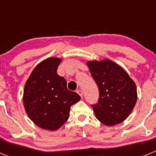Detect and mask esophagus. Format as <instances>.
I'll use <instances>...</instances> for the list:
<instances>
[{"instance_id": "1", "label": "esophagus", "mask_w": 156, "mask_h": 156, "mask_svg": "<svg viewBox=\"0 0 156 156\" xmlns=\"http://www.w3.org/2000/svg\"><path fill=\"white\" fill-rule=\"evenodd\" d=\"M77 93L78 94L80 95V96H81V98H82L83 97V91L81 90H77Z\"/></svg>"}]
</instances>
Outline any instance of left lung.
Here are the masks:
<instances>
[{
    "label": "left lung",
    "mask_w": 156,
    "mask_h": 156,
    "mask_svg": "<svg viewBox=\"0 0 156 156\" xmlns=\"http://www.w3.org/2000/svg\"><path fill=\"white\" fill-rule=\"evenodd\" d=\"M86 66L99 89L98 103L92 105L96 118L108 126L121 123L136 104V83L121 66L108 58L87 61Z\"/></svg>",
    "instance_id": "1"
}]
</instances>
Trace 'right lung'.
<instances>
[{
	"label": "right lung",
	"mask_w": 156,
	"mask_h": 156,
	"mask_svg": "<svg viewBox=\"0 0 156 156\" xmlns=\"http://www.w3.org/2000/svg\"><path fill=\"white\" fill-rule=\"evenodd\" d=\"M62 58L50 57L32 71L24 86L23 103L29 118L37 126L55 131L68 120L71 106L80 101L76 92L67 88V82L57 74Z\"/></svg>",
	"instance_id": "add662e5"
}]
</instances>
